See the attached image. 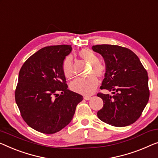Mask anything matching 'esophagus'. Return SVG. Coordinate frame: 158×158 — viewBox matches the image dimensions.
I'll return each mask as SVG.
<instances>
[{"instance_id": "esophagus-1", "label": "esophagus", "mask_w": 158, "mask_h": 158, "mask_svg": "<svg viewBox=\"0 0 158 158\" xmlns=\"http://www.w3.org/2000/svg\"><path fill=\"white\" fill-rule=\"evenodd\" d=\"M83 98H84V99H85V100H90V99H91V96L85 95Z\"/></svg>"}]
</instances>
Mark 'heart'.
Masks as SVG:
<instances>
[{
    "label": "heart",
    "mask_w": 158,
    "mask_h": 158,
    "mask_svg": "<svg viewBox=\"0 0 158 158\" xmlns=\"http://www.w3.org/2000/svg\"><path fill=\"white\" fill-rule=\"evenodd\" d=\"M78 56L92 66L90 71V76L88 77H78L70 83V89L73 92L85 95L93 94L98 87V77L105 76L106 73V68L100 63L99 57L92 50L88 48L81 49L78 52ZM62 70L64 76L68 79H71L74 75V63L73 58L71 56H66L62 63ZM95 74L94 75V74Z\"/></svg>",
    "instance_id": "heart-1"
}]
</instances>
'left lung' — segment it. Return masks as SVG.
<instances>
[{
  "mask_svg": "<svg viewBox=\"0 0 158 158\" xmlns=\"http://www.w3.org/2000/svg\"><path fill=\"white\" fill-rule=\"evenodd\" d=\"M103 57L106 73L100 89L113 95L98 93L103 107L98 118L115 127H125L140 117L150 97L148 73L135 54L127 48L114 45H93Z\"/></svg>",
  "mask_w": 158,
  "mask_h": 158,
  "instance_id": "8db88e82",
  "label": "left lung"
}]
</instances>
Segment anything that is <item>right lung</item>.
Listing matches in <instances>:
<instances>
[{
	"label": "right lung",
	"instance_id": "right-lung-1",
	"mask_svg": "<svg viewBox=\"0 0 158 158\" xmlns=\"http://www.w3.org/2000/svg\"><path fill=\"white\" fill-rule=\"evenodd\" d=\"M71 50L68 45L43 48L20 70L15 102L25 122L42 133H56L69 124L77 105L83 99L68 90L63 73V60Z\"/></svg>",
	"mask_w": 158,
	"mask_h": 158
}]
</instances>
